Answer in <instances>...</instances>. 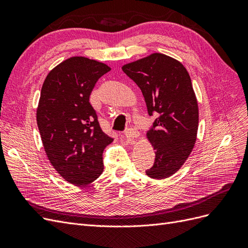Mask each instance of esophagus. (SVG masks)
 <instances>
[{
    "instance_id": "34e87169",
    "label": "esophagus",
    "mask_w": 248,
    "mask_h": 248,
    "mask_svg": "<svg viewBox=\"0 0 248 248\" xmlns=\"http://www.w3.org/2000/svg\"><path fill=\"white\" fill-rule=\"evenodd\" d=\"M125 137H126V139H128V140L138 139L140 137V132L136 129H133V128H129V129H127L125 131Z\"/></svg>"
}]
</instances>
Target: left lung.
<instances>
[{"mask_svg": "<svg viewBox=\"0 0 248 248\" xmlns=\"http://www.w3.org/2000/svg\"><path fill=\"white\" fill-rule=\"evenodd\" d=\"M122 70L140 89L149 115H157L147 132L155 161L146 174L169 178L183 166L197 140L199 107L189 73L181 62L160 52L125 64Z\"/></svg>", "mask_w": 248, "mask_h": 248, "instance_id": "obj_1", "label": "left lung"}]
</instances>
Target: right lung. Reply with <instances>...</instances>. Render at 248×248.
<instances>
[{
    "instance_id": "right-lung-1",
    "label": "right lung",
    "mask_w": 248,
    "mask_h": 248,
    "mask_svg": "<svg viewBox=\"0 0 248 248\" xmlns=\"http://www.w3.org/2000/svg\"><path fill=\"white\" fill-rule=\"evenodd\" d=\"M110 67L71 57L51 69L41 88L36 118L51 166L67 182L85 186L103 171L102 153L114 140L104 133L90 103L95 84Z\"/></svg>"
}]
</instances>
